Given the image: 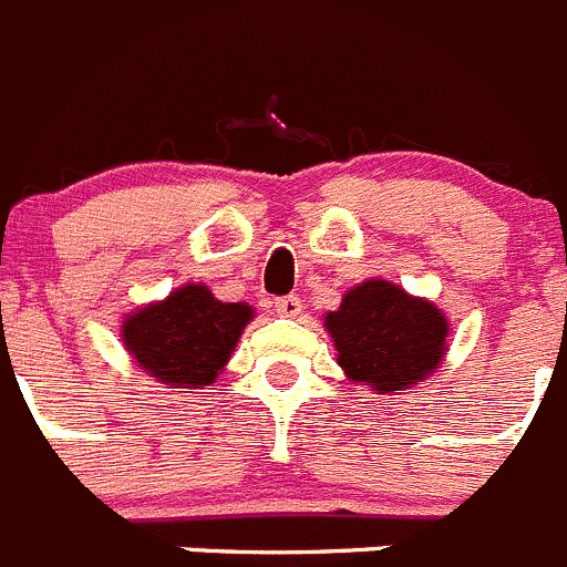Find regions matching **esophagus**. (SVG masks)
I'll use <instances>...</instances> for the list:
<instances>
[{"label":"esophagus","instance_id":"34e87169","mask_svg":"<svg viewBox=\"0 0 567 567\" xmlns=\"http://www.w3.org/2000/svg\"><path fill=\"white\" fill-rule=\"evenodd\" d=\"M275 309H278L280 318H298L303 303H300L298 295H287V298H278L275 300Z\"/></svg>","mask_w":567,"mask_h":567}]
</instances>
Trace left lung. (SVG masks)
Returning <instances> with one entry per match:
<instances>
[{"label": "left lung", "instance_id": "obj_1", "mask_svg": "<svg viewBox=\"0 0 567 567\" xmlns=\"http://www.w3.org/2000/svg\"><path fill=\"white\" fill-rule=\"evenodd\" d=\"M338 365L352 383L400 394L434 374L449 352V318L392 280H363L323 318Z\"/></svg>", "mask_w": 567, "mask_h": 567}]
</instances>
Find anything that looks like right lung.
Instances as JSON below:
<instances>
[{
	"label": "right lung",
	"instance_id": "add662e5",
	"mask_svg": "<svg viewBox=\"0 0 567 567\" xmlns=\"http://www.w3.org/2000/svg\"><path fill=\"white\" fill-rule=\"evenodd\" d=\"M252 318L249 303H224L204 284H184L130 312L122 343L133 363L167 389H204L224 372Z\"/></svg>",
	"mask_w": 567,
	"mask_h": 567
}]
</instances>
